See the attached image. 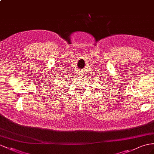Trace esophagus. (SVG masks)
Instances as JSON below:
<instances>
[{
	"label": "esophagus",
	"mask_w": 154,
	"mask_h": 154,
	"mask_svg": "<svg viewBox=\"0 0 154 154\" xmlns=\"http://www.w3.org/2000/svg\"><path fill=\"white\" fill-rule=\"evenodd\" d=\"M82 73H83V72H79V75H83Z\"/></svg>",
	"instance_id": "34e87169"
}]
</instances>
